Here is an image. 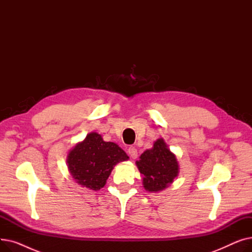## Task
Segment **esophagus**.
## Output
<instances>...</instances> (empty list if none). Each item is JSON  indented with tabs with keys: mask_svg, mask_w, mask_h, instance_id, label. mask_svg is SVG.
<instances>
[{
	"mask_svg": "<svg viewBox=\"0 0 252 252\" xmlns=\"http://www.w3.org/2000/svg\"><path fill=\"white\" fill-rule=\"evenodd\" d=\"M127 152H128L129 156L133 158V159H136V158L138 157V151H137V149L135 147H129Z\"/></svg>",
	"mask_w": 252,
	"mask_h": 252,
	"instance_id": "obj_1",
	"label": "esophagus"
}]
</instances>
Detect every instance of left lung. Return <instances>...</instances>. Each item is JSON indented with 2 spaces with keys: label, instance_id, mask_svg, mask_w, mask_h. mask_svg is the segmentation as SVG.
Here are the masks:
<instances>
[{
  "label": "left lung",
  "instance_id": "left-lung-1",
  "mask_svg": "<svg viewBox=\"0 0 252 252\" xmlns=\"http://www.w3.org/2000/svg\"><path fill=\"white\" fill-rule=\"evenodd\" d=\"M136 165L143 176L144 189L156 193L166 189L178 177L180 165L162 138L153 143V147L144 151Z\"/></svg>",
  "mask_w": 252,
  "mask_h": 252
}]
</instances>
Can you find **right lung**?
<instances>
[{"label":"right lung","mask_w":252,"mask_h":252,"mask_svg":"<svg viewBox=\"0 0 252 252\" xmlns=\"http://www.w3.org/2000/svg\"><path fill=\"white\" fill-rule=\"evenodd\" d=\"M127 159V154L116 143L105 142L100 134L92 131L69 150L66 163L76 184L98 191L105 186L114 166Z\"/></svg>","instance_id":"add662e5"}]
</instances>
